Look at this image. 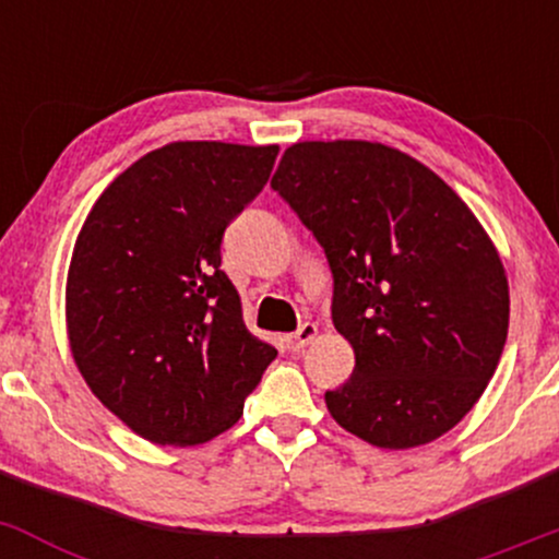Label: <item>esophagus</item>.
Listing matches in <instances>:
<instances>
[{"label":"esophagus","mask_w":559,"mask_h":559,"mask_svg":"<svg viewBox=\"0 0 559 559\" xmlns=\"http://www.w3.org/2000/svg\"><path fill=\"white\" fill-rule=\"evenodd\" d=\"M316 336H318V329H316V325H312V323L299 325L297 331L288 333V336L284 338V342H286V349H288V352H299V349H305V346L310 344L312 338H316Z\"/></svg>","instance_id":"esophagus-1"}]
</instances>
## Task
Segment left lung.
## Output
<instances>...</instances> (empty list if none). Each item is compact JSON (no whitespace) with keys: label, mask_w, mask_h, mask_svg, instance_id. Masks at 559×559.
I'll list each match as a JSON object with an SVG mask.
<instances>
[{"label":"left lung","mask_w":559,"mask_h":559,"mask_svg":"<svg viewBox=\"0 0 559 559\" xmlns=\"http://www.w3.org/2000/svg\"><path fill=\"white\" fill-rule=\"evenodd\" d=\"M271 186L323 247L333 325L355 349L349 381L325 391L333 420L383 449L457 426L510 323L502 260L476 215L433 170L373 141H299Z\"/></svg>","instance_id":"obj_1"}]
</instances>
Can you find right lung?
Segmentation results:
<instances>
[{
    "label": "right lung",
    "instance_id": "obj_1",
    "mask_svg": "<svg viewBox=\"0 0 559 559\" xmlns=\"http://www.w3.org/2000/svg\"><path fill=\"white\" fill-rule=\"evenodd\" d=\"M278 146L173 141L107 186L83 223L66 312L83 381L141 439L228 431L278 352L247 331L221 271L223 234L271 178Z\"/></svg>",
    "mask_w": 559,
    "mask_h": 559
}]
</instances>
